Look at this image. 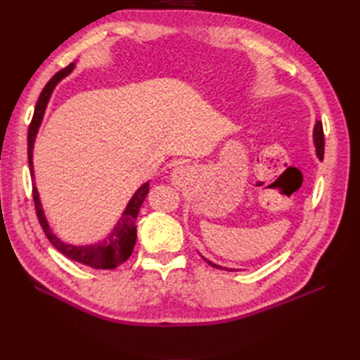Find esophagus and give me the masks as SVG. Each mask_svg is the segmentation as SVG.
Returning a JSON list of instances; mask_svg holds the SVG:
<instances>
[{
  "instance_id": "obj_1",
  "label": "esophagus",
  "mask_w": 360,
  "mask_h": 360,
  "mask_svg": "<svg viewBox=\"0 0 360 360\" xmlns=\"http://www.w3.org/2000/svg\"><path fill=\"white\" fill-rule=\"evenodd\" d=\"M193 178V168L188 167V165H179V167H174L173 172H172V181L174 186H179V187H184L187 186L190 181Z\"/></svg>"
}]
</instances>
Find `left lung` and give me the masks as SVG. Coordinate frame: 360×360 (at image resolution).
Listing matches in <instances>:
<instances>
[{
	"label": "left lung",
	"mask_w": 360,
	"mask_h": 360,
	"mask_svg": "<svg viewBox=\"0 0 360 360\" xmlns=\"http://www.w3.org/2000/svg\"><path fill=\"white\" fill-rule=\"evenodd\" d=\"M314 145H316V151H317V158L322 160L323 159V151H325V137H323V127H322V122H317L316 127H314ZM205 262H207L210 266L217 267V269H221V266L212 263L210 259L204 258Z\"/></svg>",
	"instance_id": "8db88e82"
}]
</instances>
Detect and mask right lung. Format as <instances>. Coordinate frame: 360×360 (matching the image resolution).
<instances>
[{
    "label": "right lung",
    "instance_id": "right-lung-1",
    "mask_svg": "<svg viewBox=\"0 0 360 360\" xmlns=\"http://www.w3.org/2000/svg\"><path fill=\"white\" fill-rule=\"evenodd\" d=\"M75 63H71L70 66H66L65 70L58 71L53 77L46 83V86L43 88L40 97H38V102L35 105V111H34V117L32 122L29 125V131H27V159H29V170L30 176L34 179V162H32V153H34V143H35V137L38 133V128L41 125V120L44 116L46 106H48L49 98L52 96V91L56 89L57 83L60 80H63L66 75H70L74 70ZM150 190V184L145 182L143 186L137 188V192L133 195L131 200L127 204V207L122 213V217L119 218L117 224L114 226L110 235L106 236L103 241H98L96 244H86V246H74V244H68L63 243L58 238L57 235H53L51 227L46 221L44 212L40 202V196H38V190L35 187V182L32 184V195H34V204H35V212L38 221H40V226L43 229L44 235L48 236V240L51 244L57 250L62 252V254L68 258L74 259V262H79L82 264H86L94 267V269H114L119 264L129 258V255L133 254L136 238H137V231H136V218L137 213H139L141 205L147 196Z\"/></svg>",
    "mask_w": 360,
    "mask_h": 360
}]
</instances>
